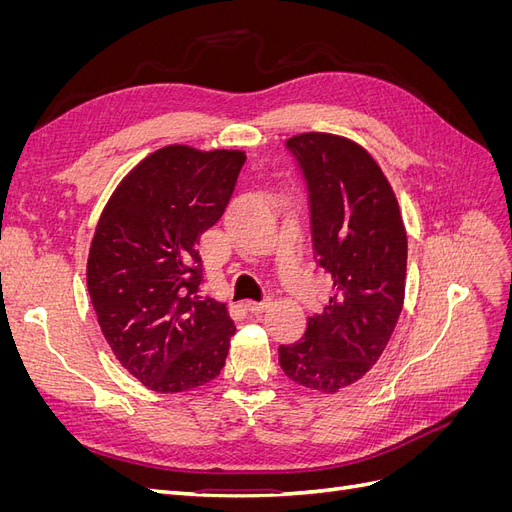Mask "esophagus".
Here are the masks:
<instances>
[{"mask_svg":"<svg viewBox=\"0 0 512 512\" xmlns=\"http://www.w3.org/2000/svg\"><path fill=\"white\" fill-rule=\"evenodd\" d=\"M269 305H271L269 299H267V301H247V303H245V307L250 309L252 314H262Z\"/></svg>","mask_w":512,"mask_h":512,"instance_id":"34e87169","label":"esophagus"}]
</instances>
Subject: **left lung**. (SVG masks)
<instances>
[{"label":"left lung","mask_w":512,"mask_h":512,"mask_svg":"<svg viewBox=\"0 0 512 512\" xmlns=\"http://www.w3.org/2000/svg\"><path fill=\"white\" fill-rule=\"evenodd\" d=\"M286 145L309 188L314 250L333 280L322 314L305 337L280 346L284 374L333 395L378 363L406 297L408 235L380 164L352 138L303 132Z\"/></svg>","instance_id":"8db88e82"}]
</instances>
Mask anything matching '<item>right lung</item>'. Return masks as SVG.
I'll return each mask as SVG.
<instances>
[{"label": "right lung", "mask_w": 512, "mask_h": 512, "mask_svg": "<svg viewBox=\"0 0 512 512\" xmlns=\"http://www.w3.org/2000/svg\"><path fill=\"white\" fill-rule=\"evenodd\" d=\"M245 151L166 145L119 181L91 239L87 288L121 367L147 389L181 393L226 363L235 324L203 299L198 243L222 218Z\"/></svg>", "instance_id": "right-lung-1"}]
</instances>
